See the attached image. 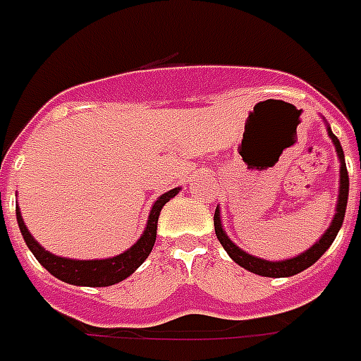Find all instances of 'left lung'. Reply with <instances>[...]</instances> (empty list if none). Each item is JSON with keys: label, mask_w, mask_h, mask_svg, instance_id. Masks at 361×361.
<instances>
[{"label": "left lung", "mask_w": 361, "mask_h": 361, "mask_svg": "<svg viewBox=\"0 0 361 361\" xmlns=\"http://www.w3.org/2000/svg\"><path fill=\"white\" fill-rule=\"evenodd\" d=\"M327 133H329V139L333 140L335 145V150H337L338 164H341V180H338V202H337V213L333 216V222L329 224V228L325 230V234L319 238V242H316L312 247L300 253L299 257H293V259H287V261H264V259H259V257H253V255L245 253L242 249L238 247L235 243H232V240H228V235L224 234V230L221 226V213H219V207L215 211V234L219 238V242L222 243V247L226 249V253L230 255V259L234 262H238L240 267L249 270V272L259 274V276H267V278H289V276H295V274L302 272L308 267H312L314 262L318 261L319 257L329 249V245L333 243V240L337 238L338 230L343 226V221H345L346 213V202H348V171H346L345 164V152H343V146L338 142V139L333 135L331 127H327Z\"/></svg>", "instance_id": "8db88e82"}]
</instances>
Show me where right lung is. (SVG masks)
Returning <instances> with one entry per match:
<instances>
[{"label":"right lung","mask_w":361,"mask_h":361,"mask_svg":"<svg viewBox=\"0 0 361 361\" xmlns=\"http://www.w3.org/2000/svg\"><path fill=\"white\" fill-rule=\"evenodd\" d=\"M178 188L165 192L164 196H159L154 205H152L150 216L146 222V228L140 235V240L133 247H129L126 253L112 257V259H100V261H74V259H64V257H56V255L49 253L34 240V235L30 234L26 224L23 221V215L16 207V221H18V228L23 234L24 242L34 253L37 261L45 270L53 274L59 280L72 283V286H85V287H106L119 283L126 278H129L137 268L146 261V257L152 253V247L156 243V230H158V216L159 211L165 203L169 202L171 197L177 196Z\"/></svg>","instance_id":"add662e5"}]
</instances>
